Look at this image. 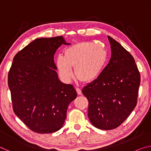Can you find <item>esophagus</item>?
Here are the masks:
<instances>
[{
    "label": "esophagus",
    "mask_w": 151,
    "mask_h": 151,
    "mask_svg": "<svg viewBox=\"0 0 151 151\" xmlns=\"http://www.w3.org/2000/svg\"><path fill=\"white\" fill-rule=\"evenodd\" d=\"M76 92H77L78 94H79V95H81V94H82V91H81V89L80 88L76 87Z\"/></svg>",
    "instance_id": "esophagus-1"
}]
</instances>
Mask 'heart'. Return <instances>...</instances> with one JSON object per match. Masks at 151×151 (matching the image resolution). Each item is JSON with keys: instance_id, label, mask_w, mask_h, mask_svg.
Listing matches in <instances>:
<instances>
[{"instance_id": "1", "label": "heart", "mask_w": 151, "mask_h": 151, "mask_svg": "<svg viewBox=\"0 0 151 151\" xmlns=\"http://www.w3.org/2000/svg\"><path fill=\"white\" fill-rule=\"evenodd\" d=\"M106 60V51L100 44L83 42L66 49L65 57L58 55L56 64L63 81L70 80L73 76V67H75L76 77L83 82L90 83L101 75Z\"/></svg>"}]
</instances>
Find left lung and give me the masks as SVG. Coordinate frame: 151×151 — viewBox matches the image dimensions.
Here are the masks:
<instances>
[{"instance_id":"obj_1","label":"left lung","mask_w":151,"mask_h":151,"mask_svg":"<svg viewBox=\"0 0 151 151\" xmlns=\"http://www.w3.org/2000/svg\"><path fill=\"white\" fill-rule=\"evenodd\" d=\"M111 58L101 75L82 92L88 100V116L94 127L112 130L120 126L137 105L140 73L132 56L108 36Z\"/></svg>"}]
</instances>
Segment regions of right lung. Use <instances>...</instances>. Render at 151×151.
Listing matches in <instances>:
<instances>
[{
  "label": "right lung",
  "instance_id": "obj_1",
  "mask_svg": "<svg viewBox=\"0 0 151 151\" xmlns=\"http://www.w3.org/2000/svg\"><path fill=\"white\" fill-rule=\"evenodd\" d=\"M63 36L35 39L15 55L9 73L14 112L34 132L52 133L63 127L68 106L77 96L72 85L58 77L54 55Z\"/></svg>",
  "mask_w": 151,
  "mask_h": 151
}]
</instances>
